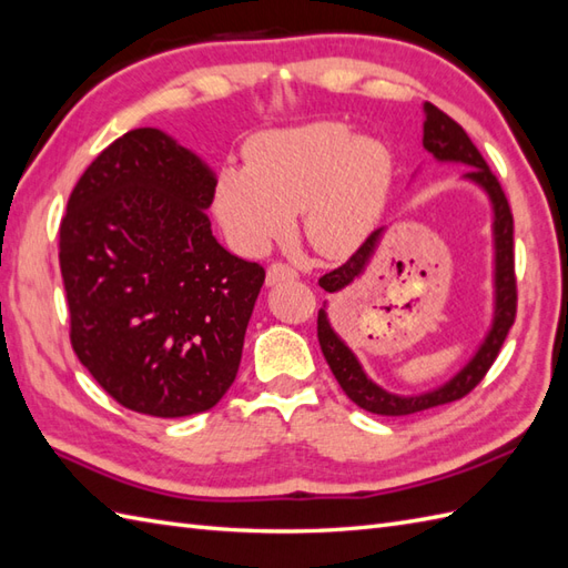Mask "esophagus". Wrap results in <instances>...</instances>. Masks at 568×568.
<instances>
[{"mask_svg": "<svg viewBox=\"0 0 568 568\" xmlns=\"http://www.w3.org/2000/svg\"><path fill=\"white\" fill-rule=\"evenodd\" d=\"M298 272L294 267L284 265V262H272V265L267 267V284L274 286V284H282V282H292L296 280Z\"/></svg>", "mask_w": 568, "mask_h": 568, "instance_id": "34e87169", "label": "esophagus"}]
</instances>
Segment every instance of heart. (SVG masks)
<instances>
[{"label": "heart", "instance_id": "b5f03b06", "mask_svg": "<svg viewBox=\"0 0 568 568\" xmlns=\"http://www.w3.org/2000/svg\"><path fill=\"white\" fill-rule=\"evenodd\" d=\"M393 183V156L339 122H313L255 136L245 169L219 173L221 226L245 253H265L301 212L317 255L347 257L378 224Z\"/></svg>", "mask_w": 568, "mask_h": 568}]
</instances>
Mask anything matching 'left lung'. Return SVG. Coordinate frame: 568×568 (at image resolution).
I'll list each match as a JSON object with an SVG mask.
<instances>
[{
	"label": "left lung",
	"instance_id": "1",
	"mask_svg": "<svg viewBox=\"0 0 568 568\" xmlns=\"http://www.w3.org/2000/svg\"><path fill=\"white\" fill-rule=\"evenodd\" d=\"M424 149L428 154H434L438 161H453V163H465L469 171L465 178L469 183L479 185L487 192L491 206H494V321L487 337L479 344L475 356L455 373V376L440 385V388L424 393V395H412L403 397L383 390L381 385L373 383L358 358L352 354V349L344 344L335 329H332L325 308L317 313V342H321V349L329 371L335 373L339 388L347 393L354 405H358L366 412L383 414V417H405V414H414L422 409H432L438 405L455 403V399L465 397L469 390L477 388V383L487 376V371L496 362V356L501 352V344L508 335V329L514 327L516 321V308H518V288H516V265H514V214H510L508 200L499 185V180L489 171L487 161L481 159L477 146L469 140L467 132L460 128L458 122L448 118L444 110H438L434 103H424ZM383 229L373 231L371 236L362 243V247L344 262L342 267L323 274L317 284H321L325 292L335 294L342 292L344 286H349L358 274H362L368 265V260L376 253L381 243Z\"/></svg>",
	"mask_w": 568,
	"mask_h": 568
}]
</instances>
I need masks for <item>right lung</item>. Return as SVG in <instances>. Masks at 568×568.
<instances>
[{
    "instance_id": "1",
    "label": "right lung",
    "mask_w": 568,
    "mask_h": 568,
    "mask_svg": "<svg viewBox=\"0 0 568 568\" xmlns=\"http://www.w3.org/2000/svg\"><path fill=\"white\" fill-rule=\"evenodd\" d=\"M216 178L169 134L140 128L79 178L60 224L69 339L132 412L212 409L236 381L265 270L212 236Z\"/></svg>"
}]
</instances>
